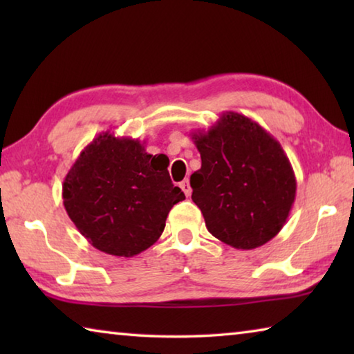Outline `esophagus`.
<instances>
[{
	"mask_svg": "<svg viewBox=\"0 0 354 354\" xmlns=\"http://www.w3.org/2000/svg\"><path fill=\"white\" fill-rule=\"evenodd\" d=\"M181 185V189L184 190V194H185V196H190V194H192V187H190V184H189V179H184V181L179 184Z\"/></svg>",
	"mask_w": 354,
	"mask_h": 354,
	"instance_id": "1",
	"label": "esophagus"
}]
</instances>
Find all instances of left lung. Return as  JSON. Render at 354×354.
<instances>
[{"mask_svg":"<svg viewBox=\"0 0 354 354\" xmlns=\"http://www.w3.org/2000/svg\"><path fill=\"white\" fill-rule=\"evenodd\" d=\"M201 169L190 176L192 200L207 231L237 250H253L283 230L297 179L283 147L259 123L223 112L207 131L192 133Z\"/></svg>","mask_w":354,"mask_h":354,"instance_id":"1","label":"left lung"}]
</instances>
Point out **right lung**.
<instances>
[{
    "label": "right lung",
    "mask_w": 354,
    "mask_h": 354,
    "mask_svg": "<svg viewBox=\"0 0 354 354\" xmlns=\"http://www.w3.org/2000/svg\"><path fill=\"white\" fill-rule=\"evenodd\" d=\"M143 143L101 133L64 179L68 217L106 254L133 257L151 247L162 234L170 209L185 200L171 183L165 154H148Z\"/></svg>",
    "instance_id": "1"
}]
</instances>
